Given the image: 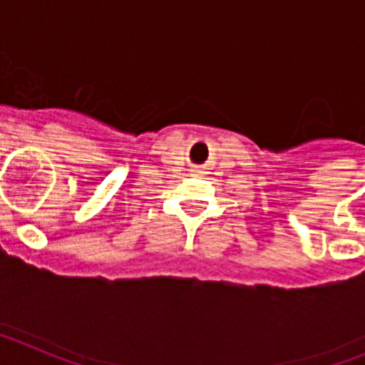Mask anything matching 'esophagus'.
I'll return each instance as SVG.
<instances>
[{
  "instance_id": "34e87169",
  "label": "esophagus",
  "mask_w": 365,
  "mask_h": 365,
  "mask_svg": "<svg viewBox=\"0 0 365 365\" xmlns=\"http://www.w3.org/2000/svg\"><path fill=\"white\" fill-rule=\"evenodd\" d=\"M199 172V170H195V173H197Z\"/></svg>"
}]
</instances>
